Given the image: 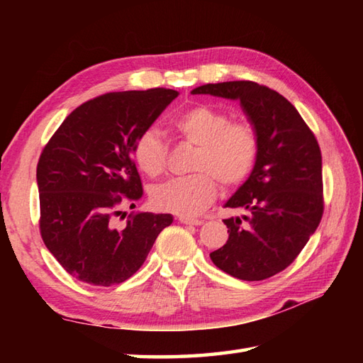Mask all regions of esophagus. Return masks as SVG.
Masks as SVG:
<instances>
[{"mask_svg":"<svg viewBox=\"0 0 363 363\" xmlns=\"http://www.w3.org/2000/svg\"><path fill=\"white\" fill-rule=\"evenodd\" d=\"M177 220H179V223H182V225H194V226H199L203 225V220H198V218H189V217H177Z\"/></svg>","mask_w":363,"mask_h":363,"instance_id":"34e87169","label":"esophagus"}]
</instances>
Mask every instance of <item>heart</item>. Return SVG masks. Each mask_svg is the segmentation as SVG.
Here are the masks:
<instances>
[{"label":"heart","mask_w":363,"mask_h":363,"mask_svg":"<svg viewBox=\"0 0 363 363\" xmlns=\"http://www.w3.org/2000/svg\"><path fill=\"white\" fill-rule=\"evenodd\" d=\"M169 128L182 142L195 145L189 176L173 177L152 187L151 203L159 211L195 217L209 206L220 182L233 189L248 177L259 157V133L248 120L230 115L209 103H196L176 113ZM137 168L150 177L165 172L168 146L154 129L138 134L133 146Z\"/></svg>","instance_id":"heart-1"}]
</instances>
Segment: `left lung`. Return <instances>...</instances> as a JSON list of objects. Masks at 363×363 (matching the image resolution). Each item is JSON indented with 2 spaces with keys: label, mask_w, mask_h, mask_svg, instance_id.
I'll list each match as a JSON object with an SVG mask.
<instances>
[{
  "label": "left lung",
  "mask_w": 363,
  "mask_h": 363,
  "mask_svg": "<svg viewBox=\"0 0 363 363\" xmlns=\"http://www.w3.org/2000/svg\"><path fill=\"white\" fill-rule=\"evenodd\" d=\"M191 94L240 99L257 129L256 165L226 203L246 215L223 220L229 238L211 252V259L237 279H268L298 257L321 221L325 199L320 145L295 106L262 84H206Z\"/></svg>",
  "instance_id": "1"
}]
</instances>
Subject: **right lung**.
Here are the masks:
<instances>
[{"instance_id":"1","label":"right lung","mask_w":363,"mask_h":363,"mask_svg":"<svg viewBox=\"0 0 363 363\" xmlns=\"http://www.w3.org/2000/svg\"><path fill=\"white\" fill-rule=\"evenodd\" d=\"M179 95L172 89L111 91L68 115L37 164L40 235L68 274L111 287L148 256L169 213L130 212L143 195L133 159L138 134Z\"/></svg>"}]
</instances>
